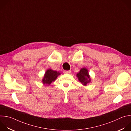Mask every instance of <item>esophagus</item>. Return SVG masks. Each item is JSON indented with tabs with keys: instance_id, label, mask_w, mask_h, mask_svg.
<instances>
[{
	"instance_id": "34e87169",
	"label": "esophagus",
	"mask_w": 131,
	"mask_h": 131,
	"mask_svg": "<svg viewBox=\"0 0 131 131\" xmlns=\"http://www.w3.org/2000/svg\"><path fill=\"white\" fill-rule=\"evenodd\" d=\"M64 73H71V71L70 70H64Z\"/></svg>"
}]
</instances>
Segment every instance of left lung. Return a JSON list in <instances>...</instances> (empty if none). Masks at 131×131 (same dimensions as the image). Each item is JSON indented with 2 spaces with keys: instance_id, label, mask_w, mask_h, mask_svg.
I'll use <instances>...</instances> for the list:
<instances>
[{
  "instance_id": "1",
  "label": "left lung",
  "mask_w": 131,
  "mask_h": 131,
  "mask_svg": "<svg viewBox=\"0 0 131 131\" xmlns=\"http://www.w3.org/2000/svg\"><path fill=\"white\" fill-rule=\"evenodd\" d=\"M77 77L78 80L84 86H87L91 82V76L89 73V70L85 67L82 68L80 71L77 73Z\"/></svg>"
}]
</instances>
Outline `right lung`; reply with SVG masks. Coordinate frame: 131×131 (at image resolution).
<instances>
[{"label":"right lung","instance_id":"right-lung-1","mask_svg":"<svg viewBox=\"0 0 131 131\" xmlns=\"http://www.w3.org/2000/svg\"><path fill=\"white\" fill-rule=\"evenodd\" d=\"M60 74L61 73L59 71L53 70L51 69H48L45 72L41 82L44 85L49 86L52 82L56 81L58 77Z\"/></svg>","mask_w":131,"mask_h":131}]
</instances>
